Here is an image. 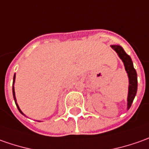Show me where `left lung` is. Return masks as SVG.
Listing matches in <instances>:
<instances>
[{
  "label": "left lung",
  "instance_id": "8db88e82",
  "mask_svg": "<svg viewBox=\"0 0 149 149\" xmlns=\"http://www.w3.org/2000/svg\"><path fill=\"white\" fill-rule=\"evenodd\" d=\"M111 48L116 51L119 55V57L122 59L125 67L126 72L129 76L130 86H129V95H128V109H130L137 92V87H138L137 72L133 66V62L131 60V58L126 54L122 47L119 45H112Z\"/></svg>",
  "mask_w": 149,
  "mask_h": 149
}]
</instances>
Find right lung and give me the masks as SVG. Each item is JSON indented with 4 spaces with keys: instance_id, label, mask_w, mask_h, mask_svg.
Returning a JSON list of instances; mask_svg holds the SVG:
<instances>
[{
    "instance_id": "add662e5",
    "label": "right lung",
    "mask_w": 149,
    "mask_h": 149,
    "mask_svg": "<svg viewBox=\"0 0 149 149\" xmlns=\"http://www.w3.org/2000/svg\"><path fill=\"white\" fill-rule=\"evenodd\" d=\"M15 74L14 75V78H13V84H14V82H15ZM13 95H14V99H15V104H16V106H17V108H18V110L21 113V114H23L22 112H21V110H20V109H19V107L18 106V105H17V103H16V99H15V90H14V86H13Z\"/></svg>"
}]
</instances>
